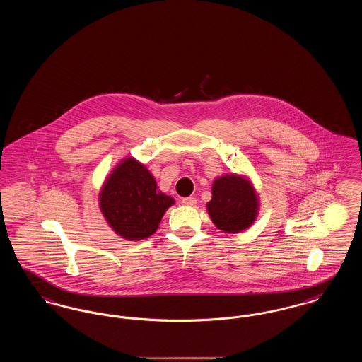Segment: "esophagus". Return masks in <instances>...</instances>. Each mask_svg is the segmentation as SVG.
Segmentation results:
<instances>
[{
    "label": "esophagus",
    "instance_id": "1",
    "mask_svg": "<svg viewBox=\"0 0 362 362\" xmlns=\"http://www.w3.org/2000/svg\"><path fill=\"white\" fill-rule=\"evenodd\" d=\"M182 202H183V205H186V206H195V205H197V199H195L194 197L183 198Z\"/></svg>",
    "mask_w": 362,
    "mask_h": 362
}]
</instances>
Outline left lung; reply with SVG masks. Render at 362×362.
I'll return each instance as SVG.
<instances>
[{"label": "left lung", "instance_id": "left-lung-1", "mask_svg": "<svg viewBox=\"0 0 362 362\" xmlns=\"http://www.w3.org/2000/svg\"><path fill=\"white\" fill-rule=\"evenodd\" d=\"M207 213L220 230L239 233L257 220L259 198L251 180L238 173H226L214 179Z\"/></svg>", "mask_w": 362, "mask_h": 362}]
</instances>
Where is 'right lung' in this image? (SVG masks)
<instances>
[{
  "mask_svg": "<svg viewBox=\"0 0 362 362\" xmlns=\"http://www.w3.org/2000/svg\"><path fill=\"white\" fill-rule=\"evenodd\" d=\"M175 199L157 189L153 175L134 157H126L110 173L99 194L107 224L123 239L152 236Z\"/></svg>",
  "mask_w": 362,
  "mask_h": 362,
  "instance_id": "add662e5",
  "label": "right lung"
}]
</instances>
